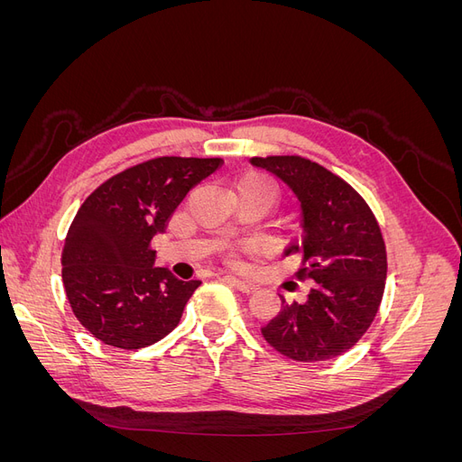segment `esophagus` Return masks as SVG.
I'll use <instances>...</instances> for the list:
<instances>
[{"label": "esophagus", "instance_id": "1", "mask_svg": "<svg viewBox=\"0 0 462 462\" xmlns=\"http://www.w3.org/2000/svg\"><path fill=\"white\" fill-rule=\"evenodd\" d=\"M226 282H229L235 289H239V291H243V292L254 291V285H253V283H250V282H243V279H236V277H233V275H226Z\"/></svg>", "mask_w": 462, "mask_h": 462}]
</instances>
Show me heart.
Segmentation results:
<instances>
[{
  "instance_id": "b5f03b06",
  "label": "heart",
  "mask_w": 462,
  "mask_h": 462,
  "mask_svg": "<svg viewBox=\"0 0 462 462\" xmlns=\"http://www.w3.org/2000/svg\"><path fill=\"white\" fill-rule=\"evenodd\" d=\"M239 189H253V190H260V192L270 194L272 199L275 197V185H273V180H272L270 177L262 175V173L246 175V177L241 180V183H239ZM231 258H235V254H233Z\"/></svg>"
}]
</instances>
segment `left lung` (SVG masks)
Returning a JSON list of instances; mask_svg holds the SVG:
<instances>
[{
	"label": "left lung",
	"instance_id": "8db88e82",
	"mask_svg": "<svg viewBox=\"0 0 462 462\" xmlns=\"http://www.w3.org/2000/svg\"><path fill=\"white\" fill-rule=\"evenodd\" d=\"M297 194L302 235L285 256L302 254L297 277L312 287L302 302H287L262 328L277 353L299 362L335 358L368 331L382 304L387 254L370 206L339 175L300 156L253 158Z\"/></svg>",
	"mask_w": 462,
	"mask_h": 462
}]
</instances>
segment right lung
Returning a JSON list of instances; mask_svg holds the SVG:
<instances>
[{
	"instance_id": "obj_1",
	"label": "right lung",
	"mask_w": 462,
	"mask_h": 462,
	"mask_svg": "<svg viewBox=\"0 0 462 462\" xmlns=\"http://www.w3.org/2000/svg\"><path fill=\"white\" fill-rule=\"evenodd\" d=\"M221 158L163 156L97 187L67 231L61 277L73 314L96 339L134 351L171 333L200 282L153 268V235Z\"/></svg>"
}]
</instances>
